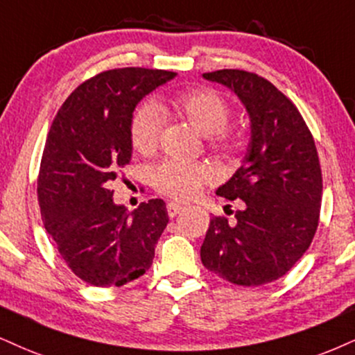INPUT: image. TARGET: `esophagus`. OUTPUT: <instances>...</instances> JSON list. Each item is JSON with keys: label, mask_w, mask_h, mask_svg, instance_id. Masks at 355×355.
<instances>
[{"label": "esophagus", "mask_w": 355, "mask_h": 355, "mask_svg": "<svg viewBox=\"0 0 355 355\" xmlns=\"http://www.w3.org/2000/svg\"><path fill=\"white\" fill-rule=\"evenodd\" d=\"M182 209H184V207H182V205L179 202H169L168 204V216L169 217H176L178 214L182 211Z\"/></svg>", "instance_id": "1"}]
</instances>
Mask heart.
Masks as SVG:
<instances>
[{"instance_id": "1", "label": "heart", "mask_w": 355, "mask_h": 355, "mask_svg": "<svg viewBox=\"0 0 355 355\" xmlns=\"http://www.w3.org/2000/svg\"><path fill=\"white\" fill-rule=\"evenodd\" d=\"M169 112L186 120L218 148H230L232 138L225 130L230 107L220 94L212 89H198L178 95L169 105ZM164 110L148 102L138 108L131 121V143L135 150L150 155L157 148L164 126ZM212 179V169L204 163L164 161L151 173L153 186L161 194L173 199H191L205 182Z\"/></svg>"}]
</instances>
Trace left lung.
<instances>
[{
    "label": "left lung",
    "instance_id": "8db88e82",
    "mask_svg": "<svg viewBox=\"0 0 355 355\" xmlns=\"http://www.w3.org/2000/svg\"><path fill=\"white\" fill-rule=\"evenodd\" d=\"M234 92L250 118L243 163L217 196L237 200L235 220L214 217L200 247L205 268L240 286L282 278L303 257L318 229L321 164L311 131L286 95L257 73H202Z\"/></svg>",
    "mask_w": 355,
    "mask_h": 355
}]
</instances>
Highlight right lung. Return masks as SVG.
I'll use <instances>...</instances> for the list:
<instances>
[{
	"instance_id": "right-lung-1",
	"label": "right lung",
	"mask_w": 355,
	"mask_h": 355,
	"mask_svg": "<svg viewBox=\"0 0 355 355\" xmlns=\"http://www.w3.org/2000/svg\"><path fill=\"white\" fill-rule=\"evenodd\" d=\"M174 77L141 67L102 72L78 85L52 121L37 179L42 222L69 268L94 286H123L146 273L168 225L164 200L128 212L108 187L131 159L135 108Z\"/></svg>"
}]
</instances>
